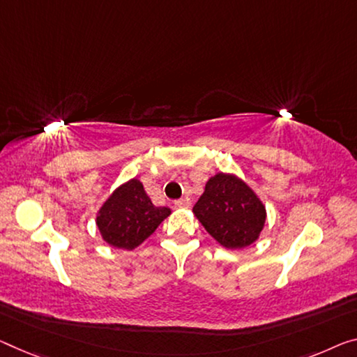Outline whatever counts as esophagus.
<instances>
[{"label":"esophagus","mask_w":357,"mask_h":357,"mask_svg":"<svg viewBox=\"0 0 357 357\" xmlns=\"http://www.w3.org/2000/svg\"><path fill=\"white\" fill-rule=\"evenodd\" d=\"M175 207H182V209H186V207L191 206V201L190 197H182V199H177L174 202Z\"/></svg>","instance_id":"esophagus-1"}]
</instances>
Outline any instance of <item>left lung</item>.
<instances>
[{
    "mask_svg": "<svg viewBox=\"0 0 357 357\" xmlns=\"http://www.w3.org/2000/svg\"><path fill=\"white\" fill-rule=\"evenodd\" d=\"M193 212L206 231L227 249L254 244L266 220L265 206L254 190L236 175L223 172L207 180Z\"/></svg>",
    "mask_w": 357,
    "mask_h": 357,
    "instance_id": "obj_1",
    "label": "left lung"
}]
</instances>
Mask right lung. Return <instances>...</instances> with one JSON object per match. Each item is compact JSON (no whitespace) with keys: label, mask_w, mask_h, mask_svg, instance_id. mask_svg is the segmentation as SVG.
<instances>
[{"label":"right lung","mask_w":357,"mask_h":357,"mask_svg":"<svg viewBox=\"0 0 357 357\" xmlns=\"http://www.w3.org/2000/svg\"><path fill=\"white\" fill-rule=\"evenodd\" d=\"M169 215V207H156L140 180L130 178L103 202L96 222L105 243L118 249L132 250L155 233Z\"/></svg>","instance_id":"add662e5"}]
</instances>
